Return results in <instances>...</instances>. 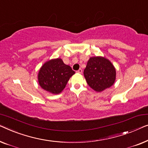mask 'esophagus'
<instances>
[{
    "label": "esophagus",
    "instance_id": "1",
    "mask_svg": "<svg viewBox=\"0 0 148 148\" xmlns=\"http://www.w3.org/2000/svg\"><path fill=\"white\" fill-rule=\"evenodd\" d=\"M76 72H77V73H78V74H81L82 72V69H81V68H80V69H79L78 71H76Z\"/></svg>",
    "mask_w": 148,
    "mask_h": 148
}]
</instances>
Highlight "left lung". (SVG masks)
I'll return each instance as SVG.
<instances>
[{
  "label": "left lung",
  "mask_w": 148,
  "mask_h": 148,
  "mask_svg": "<svg viewBox=\"0 0 148 148\" xmlns=\"http://www.w3.org/2000/svg\"><path fill=\"white\" fill-rule=\"evenodd\" d=\"M88 86L101 92L113 85L116 80V70L109 60L102 56L91 57L84 70Z\"/></svg>",
  "instance_id": "1"
}]
</instances>
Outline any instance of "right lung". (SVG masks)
I'll return each instance as SVG.
<instances>
[{
	"label": "right lung",
	"mask_w": 148,
	"mask_h": 148,
	"mask_svg": "<svg viewBox=\"0 0 148 148\" xmlns=\"http://www.w3.org/2000/svg\"><path fill=\"white\" fill-rule=\"evenodd\" d=\"M75 72L61 58L51 59L43 64L39 69L37 79L43 90L53 95H58L65 88L70 77Z\"/></svg>",
	"instance_id": "right-lung-1"
}]
</instances>
